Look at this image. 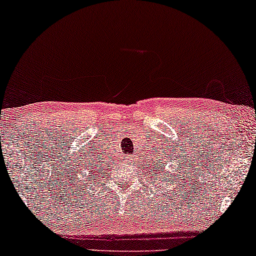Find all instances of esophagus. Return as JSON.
<instances>
[{"mask_svg":"<svg viewBox=\"0 0 256 256\" xmlns=\"http://www.w3.org/2000/svg\"><path fill=\"white\" fill-rule=\"evenodd\" d=\"M122 160H124V162H125L126 164H128V163H131V162H134V158H132L131 154H126V156L122 158Z\"/></svg>","mask_w":256,"mask_h":256,"instance_id":"34e87169","label":"esophagus"}]
</instances>
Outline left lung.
I'll list each match as a JSON object with an SVG mask.
<instances>
[{"mask_svg": "<svg viewBox=\"0 0 256 256\" xmlns=\"http://www.w3.org/2000/svg\"><path fill=\"white\" fill-rule=\"evenodd\" d=\"M156 166H158V164H156ZM157 169H158V168H157ZM160 171H162V168H160Z\"/></svg>", "mask_w": 256, "mask_h": 256, "instance_id": "left-lung-1", "label": "left lung"}]
</instances>
